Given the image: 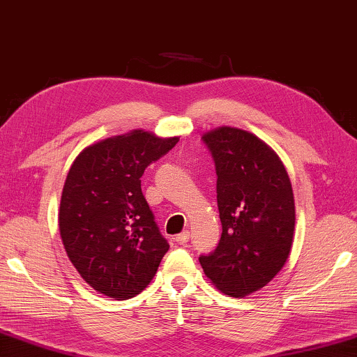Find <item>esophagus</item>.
<instances>
[{"label": "esophagus", "mask_w": 357, "mask_h": 357, "mask_svg": "<svg viewBox=\"0 0 357 357\" xmlns=\"http://www.w3.org/2000/svg\"><path fill=\"white\" fill-rule=\"evenodd\" d=\"M190 241V231H183L180 232L178 236H175V242L180 243V245H186Z\"/></svg>", "instance_id": "obj_1"}]
</instances>
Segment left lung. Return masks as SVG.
I'll use <instances>...</instances> for the list:
<instances>
[{"mask_svg": "<svg viewBox=\"0 0 357 357\" xmlns=\"http://www.w3.org/2000/svg\"><path fill=\"white\" fill-rule=\"evenodd\" d=\"M202 140L218 175L223 232L199 262L221 293L243 297L264 288L288 259L296 225L293 186L278 155L255 134L221 126Z\"/></svg>", "mask_w": 357, "mask_h": 357, "instance_id": "obj_1", "label": "left lung"}]
</instances>
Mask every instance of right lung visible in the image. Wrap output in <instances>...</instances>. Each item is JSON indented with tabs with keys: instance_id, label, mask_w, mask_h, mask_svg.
Instances as JSON below:
<instances>
[{
	"instance_id": "1",
	"label": "right lung",
	"mask_w": 357,
	"mask_h": 357,
	"mask_svg": "<svg viewBox=\"0 0 357 357\" xmlns=\"http://www.w3.org/2000/svg\"><path fill=\"white\" fill-rule=\"evenodd\" d=\"M177 142L134 130L84 149L69 169L58 213L64 250L80 277L114 301L142 293L169 250L140 177Z\"/></svg>"
}]
</instances>
